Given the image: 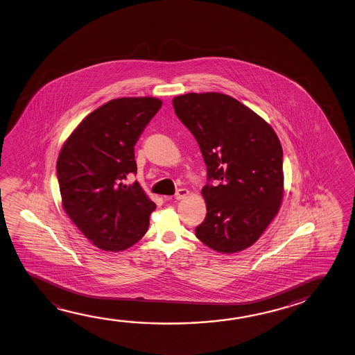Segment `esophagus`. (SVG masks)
Listing matches in <instances>:
<instances>
[{"mask_svg":"<svg viewBox=\"0 0 355 355\" xmlns=\"http://www.w3.org/2000/svg\"><path fill=\"white\" fill-rule=\"evenodd\" d=\"M190 195V191L187 189H179L176 193H175V198L176 200H182V198H187Z\"/></svg>","mask_w":355,"mask_h":355,"instance_id":"obj_1","label":"esophagus"}]
</instances>
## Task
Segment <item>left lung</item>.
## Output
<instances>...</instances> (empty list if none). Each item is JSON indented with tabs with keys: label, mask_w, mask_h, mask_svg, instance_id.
<instances>
[{
	"label": "left lung",
	"mask_w": 355,
	"mask_h": 355,
	"mask_svg": "<svg viewBox=\"0 0 355 355\" xmlns=\"http://www.w3.org/2000/svg\"><path fill=\"white\" fill-rule=\"evenodd\" d=\"M173 105L207 166L209 182L201 190L207 214L196 237L221 253L252 246L282 204L283 150L276 132L223 93H187L175 96Z\"/></svg>",
	"instance_id": "obj_1"
}]
</instances>
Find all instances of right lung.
<instances>
[{
  "instance_id": "obj_1",
  "label": "right lung",
  "mask_w": 355,
  "mask_h": 355,
  "mask_svg": "<svg viewBox=\"0 0 355 355\" xmlns=\"http://www.w3.org/2000/svg\"><path fill=\"white\" fill-rule=\"evenodd\" d=\"M153 96H126L87 115L68 137L57 160L62 205L85 237L103 251L137 243L149 227L157 205L138 181L134 145L162 108Z\"/></svg>"
}]
</instances>
